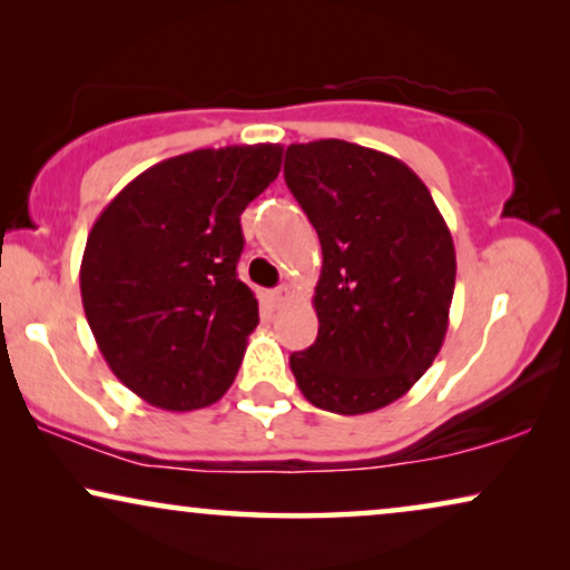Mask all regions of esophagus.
Here are the masks:
<instances>
[{
    "instance_id": "obj_1",
    "label": "esophagus",
    "mask_w": 570,
    "mask_h": 570,
    "mask_svg": "<svg viewBox=\"0 0 570 570\" xmlns=\"http://www.w3.org/2000/svg\"><path fill=\"white\" fill-rule=\"evenodd\" d=\"M287 301H291V287H287V285H279V287H275V291L269 293V303L275 308L277 306H285Z\"/></svg>"
}]
</instances>
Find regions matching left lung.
<instances>
[{"instance_id": "left-lung-1", "label": "left lung", "mask_w": 570, "mask_h": 570, "mask_svg": "<svg viewBox=\"0 0 570 570\" xmlns=\"http://www.w3.org/2000/svg\"><path fill=\"white\" fill-rule=\"evenodd\" d=\"M285 184L318 233V337L291 355L318 410L363 415L410 392L449 330L456 252L428 186L345 139L291 145Z\"/></svg>"}]
</instances>
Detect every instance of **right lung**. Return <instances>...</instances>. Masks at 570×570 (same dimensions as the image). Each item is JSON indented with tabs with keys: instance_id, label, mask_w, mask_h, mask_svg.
Masks as SVG:
<instances>
[{
	"instance_id": "1",
	"label": "right lung",
	"mask_w": 570,
	"mask_h": 570,
	"mask_svg": "<svg viewBox=\"0 0 570 570\" xmlns=\"http://www.w3.org/2000/svg\"><path fill=\"white\" fill-rule=\"evenodd\" d=\"M283 166V145H228L155 163L92 225L82 308L108 368L139 400L189 412L220 400L259 303L240 283V213Z\"/></svg>"
}]
</instances>
